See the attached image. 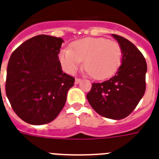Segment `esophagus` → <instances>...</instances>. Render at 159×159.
<instances>
[{
	"mask_svg": "<svg viewBox=\"0 0 159 159\" xmlns=\"http://www.w3.org/2000/svg\"><path fill=\"white\" fill-rule=\"evenodd\" d=\"M81 81H82V79H81V78H76V79H75V83H76V84H77V83H79Z\"/></svg>",
	"mask_w": 159,
	"mask_h": 159,
	"instance_id": "obj_1",
	"label": "esophagus"
}]
</instances>
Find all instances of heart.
<instances>
[{
    "mask_svg": "<svg viewBox=\"0 0 159 159\" xmlns=\"http://www.w3.org/2000/svg\"><path fill=\"white\" fill-rule=\"evenodd\" d=\"M63 68L74 74L81 66L97 80H104L113 76L121 66L123 50L119 43L104 37H87L77 40L59 53Z\"/></svg>",
    "mask_w": 159,
    "mask_h": 159,
    "instance_id": "b5f03b06",
    "label": "heart"
}]
</instances>
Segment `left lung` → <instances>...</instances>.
Returning <instances> with one entry per match:
<instances>
[{
	"mask_svg": "<svg viewBox=\"0 0 159 159\" xmlns=\"http://www.w3.org/2000/svg\"><path fill=\"white\" fill-rule=\"evenodd\" d=\"M112 36L123 50L122 65L111 78L92 83L87 99L100 116L119 120L128 117L144 95L147 66L143 54L132 42L118 35Z\"/></svg>",
	"mask_w": 159,
	"mask_h": 159,
	"instance_id": "left-lung-1",
	"label": "left lung"
}]
</instances>
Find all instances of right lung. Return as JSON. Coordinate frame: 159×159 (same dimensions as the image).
<instances>
[{
  "instance_id": "1",
  "label": "right lung",
  "mask_w": 159,
  "mask_h": 159,
  "mask_svg": "<svg viewBox=\"0 0 159 159\" xmlns=\"http://www.w3.org/2000/svg\"><path fill=\"white\" fill-rule=\"evenodd\" d=\"M63 42L59 37L36 36L23 42L9 59L6 93L14 112L30 124L55 119L74 85L75 78L63 72L59 60Z\"/></svg>"
}]
</instances>
